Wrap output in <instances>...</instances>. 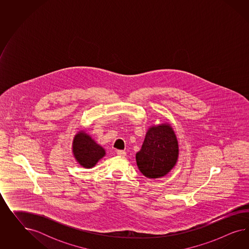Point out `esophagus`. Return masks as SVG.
<instances>
[{
    "instance_id": "1",
    "label": "esophagus",
    "mask_w": 249,
    "mask_h": 249,
    "mask_svg": "<svg viewBox=\"0 0 249 249\" xmlns=\"http://www.w3.org/2000/svg\"><path fill=\"white\" fill-rule=\"evenodd\" d=\"M117 154L121 157H125L126 156V151H117Z\"/></svg>"
}]
</instances>
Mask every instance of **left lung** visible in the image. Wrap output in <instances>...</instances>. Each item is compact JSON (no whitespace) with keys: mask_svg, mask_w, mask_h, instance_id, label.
<instances>
[{"mask_svg":"<svg viewBox=\"0 0 249 249\" xmlns=\"http://www.w3.org/2000/svg\"><path fill=\"white\" fill-rule=\"evenodd\" d=\"M179 155V146L174 129L168 123L148 129L141 151L136 153L137 165L147 178L165 176L174 168Z\"/></svg>","mask_w":249,"mask_h":249,"instance_id":"8db88e82","label":"left lung"}]
</instances>
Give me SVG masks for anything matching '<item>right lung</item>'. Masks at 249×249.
<instances>
[{
	"label": "right lung",
	"instance_id": "add662e5",
	"mask_svg": "<svg viewBox=\"0 0 249 249\" xmlns=\"http://www.w3.org/2000/svg\"><path fill=\"white\" fill-rule=\"evenodd\" d=\"M73 154L84 168H92L105 156V150L85 131H79L73 141Z\"/></svg>",
	"mask_w": 249,
	"mask_h": 249
}]
</instances>
